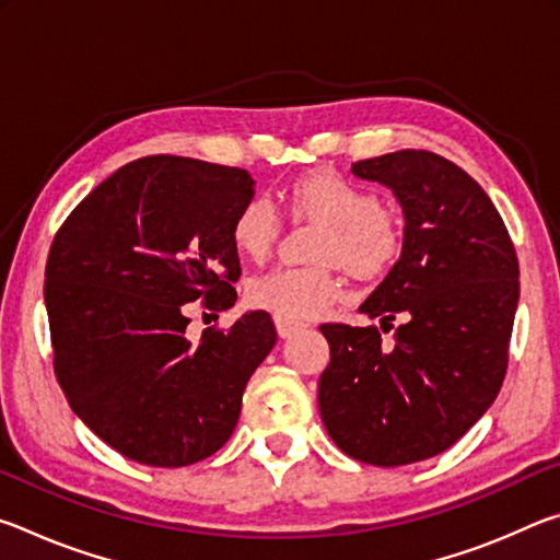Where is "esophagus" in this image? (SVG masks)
I'll return each instance as SVG.
<instances>
[{
	"instance_id": "1",
	"label": "esophagus",
	"mask_w": 560,
	"mask_h": 560,
	"mask_svg": "<svg viewBox=\"0 0 560 560\" xmlns=\"http://www.w3.org/2000/svg\"><path fill=\"white\" fill-rule=\"evenodd\" d=\"M273 326H277L281 338H289L293 334H299V330L303 328V324H299V320H291V318H283V316H273Z\"/></svg>"
}]
</instances>
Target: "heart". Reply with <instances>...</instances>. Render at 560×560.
<instances>
[{
	"label": "heart",
	"instance_id": "obj_1",
	"mask_svg": "<svg viewBox=\"0 0 560 560\" xmlns=\"http://www.w3.org/2000/svg\"><path fill=\"white\" fill-rule=\"evenodd\" d=\"M291 220L318 222L311 267H281L254 277L246 299L254 308L291 320L324 314L343 296L336 264L360 279H377L395 267L405 249V224L393 207L358 179L336 170H311L283 189ZM283 220L267 197H252L232 220V244L254 261L267 259L277 246Z\"/></svg>",
	"mask_w": 560,
	"mask_h": 560
}]
</instances>
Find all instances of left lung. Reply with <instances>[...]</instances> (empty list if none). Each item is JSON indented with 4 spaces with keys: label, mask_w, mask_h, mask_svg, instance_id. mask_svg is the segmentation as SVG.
Masks as SVG:
<instances>
[{
    "label": "left lung",
    "mask_w": 560,
    "mask_h": 560,
    "mask_svg": "<svg viewBox=\"0 0 560 560\" xmlns=\"http://www.w3.org/2000/svg\"><path fill=\"white\" fill-rule=\"evenodd\" d=\"M395 192L405 249L360 311L377 326L324 324L320 420L340 450L400 467L450 450L489 410L509 368L518 306L514 242L489 195L430 150L353 163Z\"/></svg>",
    "instance_id": "obj_1"
}]
</instances>
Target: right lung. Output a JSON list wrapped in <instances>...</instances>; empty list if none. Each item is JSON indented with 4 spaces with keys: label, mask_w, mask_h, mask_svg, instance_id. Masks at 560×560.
<instances>
[{
    "label": "right lung",
    "mask_w": 560,
    "mask_h": 560,
    "mask_svg": "<svg viewBox=\"0 0 560 560\" xmlns=\"http://www.w3.org/2000/svg\"><path fill=\"white\" fill-rule=\"evenodd\" d=\"M242 167L148 155L75 205L46 259L54 373L98 438L148 467H187L232 438L252 373L277 343L267 311L185 336L189 303L234 306Z\"/></svg>",
    "instance_id": "obj_1"
}]
</instances>
